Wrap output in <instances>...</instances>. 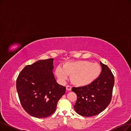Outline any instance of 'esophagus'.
<instances>
[{
  "label": "esophagus",
  "mask_w": 131,
  "mask_h": 131,
  "mask_svg": "<svg viewBox=\"0 0 131 131\" xmlns=\"http://www.w3.org/2000/svg\"><path fill=\"white\" fill-rule=\"evenodd\" d=\"M66 89L67 91H71V90H72V87H71V86H70V85H67V86H66Z\"/></svg>",
  "instance_id": "esophagus-1"
}]
</instances>
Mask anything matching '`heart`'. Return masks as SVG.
<instances>
[{
	"label": "heart",
	"mask_w": 131,
	"mask_h": 131,
	"mask_svg": "<svg viewBox=\"0 0 131 131\" xmlns=\"http://www.w3.org/2000/svg\"><path fill=\"white\" fill-rule=\"evenodd\" d=\"M101 73L100 65L88 60H78L65 63L63 67L58 66L55 74L61 82L71 76L72 83L78 86H86L97 80Z\"/></svg>",
	"instance_id": "b5f03b06"
}]
</instances>
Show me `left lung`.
<instances>
[{
	"mask_svg": "<svg viewBox=\"0 0 131 131\" xmlns=\"http://www.w3.org/2000/svg\"><path fill=\"white\" fill-rule=\"evenodd\" d=\"M100 65L101 73L93 83L82 87H73L72 89L77 95L74 109L82 116L97 115L104 111L111 102L114 77L107 65L101 61Z\"/></svg>",
	"mask_w": 131,
	"mask_h": 131,
	"instance_id": "8db88e82",
	"label": "left lung"
}]
</instances>
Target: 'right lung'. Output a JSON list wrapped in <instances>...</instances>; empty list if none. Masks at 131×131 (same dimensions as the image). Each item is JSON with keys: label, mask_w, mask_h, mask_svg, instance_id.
I'll use <instances>...</instances> for the list:
<instances>
[{"label": "right lung", "mask_w": 131, "mask_h": 131, "mask_svg": "<svg viewBox=\"0 0 131 131\" xmlns=\"http://www.w3.org/2000/svg\"><path fill=\"white\" fill-rule=\"evenodd\" d=\"M53 60H39L26 66L17 79L20 104L34 117L45 118L52 114L65 93L66 87L59 84L53 75Z\"/></svg>", "instance_id": "add662e5"}]
</instances>
